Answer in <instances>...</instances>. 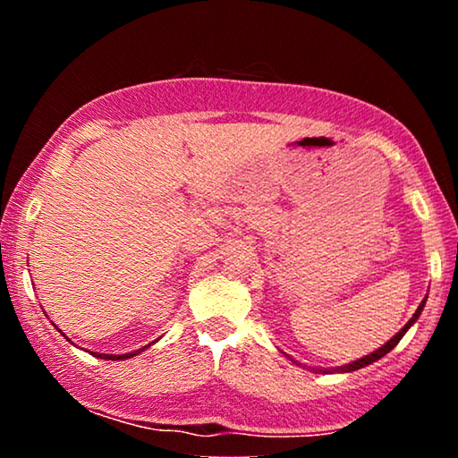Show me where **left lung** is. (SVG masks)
Here are the masks:
<instances>
[{
  "mask_svg": "<svg viewBox=\"0 0 458 458\" xmlns=\"http://www.w3.org/2000/svg\"><path fill=\"white\" fill-rule=\"evenodd\" d=\"M424 303H426V301H422L420 307H418V309H416V313L412 315V319H410V321L404 325V327H402V329L396 333V335H394L390 341H387L386 345L379 347V350H376L374 353L366 355V358H361V360H358V361H352V363H347V366H341V368H337V371H355V369H360V368H366V366H369V363H374L376 360L384 358V355H386L387 352H392L394 347L398 345V341H400L402 337H404V333H406L410 327H412V323L418 319V317H420L422 309H424Z\"/></svg>",
  "mask_w": 458,
  "mask_h": 458,
  "instance_id": "1",
  "label": "left lung"
}]
</instances>
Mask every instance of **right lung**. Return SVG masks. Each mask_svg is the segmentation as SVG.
Returning a JSON list of instances; mask_svg holds the SVG:
<instances>
[{"label":"right lung","mask_w":458,"mask_h":458,"mask_svg":"<svg viewBox=\"0 0 458 458\" xmlns=\"http://www.w3.org/2000/svg\"><path fill=\"white\" fill-rule=\"evenodd\" d=\"M71 341V339H68ZM143 350H139V352H133V353H123V355H106V353H95L92 352V355H95V358H100V360H127V358H133V355H137V353H141Z\"/></svg>","instance_id":"1"}]
</instances>
